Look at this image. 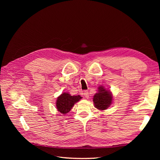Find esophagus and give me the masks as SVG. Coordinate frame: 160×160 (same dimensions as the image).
I'll return each instance as SVG.
<instances>
[{
    "label": "esophagus",
    "instance_id": "obj_1",
    "mask_svg": "<svg viewBox=\"0 0 160 160\" xmlns=\"http://www.w3.org/2000/svg\"><path fill=\"white\" fill-rule=\"evenodd\" d=\"M89 92L88 91H85L84 92V93H83V95H84V97L85 98H87V99H88L89 98Z\"/></svg>",
    "mask_w": 160,
    "mask_h": 160
}]
</instances>
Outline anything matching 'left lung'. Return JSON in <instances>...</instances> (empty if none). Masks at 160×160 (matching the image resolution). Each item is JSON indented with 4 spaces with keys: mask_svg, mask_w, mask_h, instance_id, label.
Here are the masks:
<instances>
[{
    "mask_svg": "<svg viewBox=\"0 0 160 160\" xmlns=\"http://www.w3.org/2000/svg\"><path fill=\"white\" fill-rule=\"evenodd\" d=\"M98 89V93L93 97L95 107L99 110L107 109L112 102V95L110 91L106 90L103 86H100Z\"/></svg>",
    "mask_w": 160,
    "mask_h": 160,
    "instance_id": "1",
    "label": "left lung"
}]
</instances>
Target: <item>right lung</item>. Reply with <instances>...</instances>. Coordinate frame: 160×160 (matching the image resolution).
Returning <instances> with one entry per match:
<instances>
[{
  "label": "right lung",
  "instance_id": "right-lung-1",
  "mask_svg": "<svg viewBox=\"0 0 160 160\" xmlns=\"http://www.w3.org/2000/svg\"><path fill=\"white\" fill-rule=\"evenodd\" d=\"M82 98L80 95L71 96L68 93H62L58 97L56 102V106L58 111L62 114H66L71 111L72 106Z\"/></svg>",
  "mask_w": 160,
  "mask_h": 160
}]
</instances>
